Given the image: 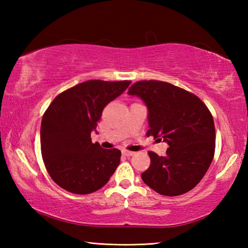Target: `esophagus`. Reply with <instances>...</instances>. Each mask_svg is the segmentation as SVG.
I'll list each match as a JSON object with an SVG mask.
<instances>
[{
	"label": "esophagus",
	"mask_w": 248,
	"mask_h": 248,
	"mask_svg": "<svg viewBox=\"0 0 248 248\" xmlns=\"http://www.w3.org/2000/svg\"><path fill=\"white\" fill-rule=\"evenodd\" d=\"M123 154L125 155V156H132L134 152H131V151H127V150H123Z\"/></svg>",
	"instance_id": "obj_1"
}]
</instances>
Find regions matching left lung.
I'll list each match as a JSON object with an SVG mask.
<instances>
[{"instance_id": "obj_1", "label": "left lung", "mask_w": 248, "mask_h": 248, "mask_svg": "<svg viewBox=\"0 0 248 248\" xmlns=\"http://www.w3.org/2000/svg\"><path fill=\"white\" fill-rule=\"evenodd\" d=\"M128 94L141 98L148 108L146 136L170 146L165 156L149 152L151 165L141 174L142 180L159 195L173 197L191 190L215 155L211 112L196 95L166 82H137Z\"/></svg>"}]
</instances>
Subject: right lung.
Masks as SVG:
<instances>
[{
	"instance_id": "right-lung-1",
	"label": "right lung",
	"mask_w": 248,
	"mask_h": 248,
	"mask_svg": "<svg viewBox=\"0 0 248 248\" xmlns=\"http://www.w3.org/2000/svg\"><path fill=\"white\" fill-rule=\"evenodd\" d=\"M130 83L91 79L59 94L50 104L41 121V154L49 175L61 188L87 195L105 186L115 173L121 152L93 143L91 133L96 131L105 106Z\"/></svg>"
}]
</instances>
